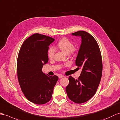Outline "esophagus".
<instances>
[{
  "label": "esophagus",
  "mask_w": 120,
  "mask_h": 120,
  "mask_svg": "<svg viewBox=\"0 0 120 120\" xmlns=\"http://www.w3.org/2000/svg\"><path fill=\"white\" fill-rule=\"evenodd\" d=\"M64 77V76L63 75H59V76H58V77H59V79L62 78H63V77Z\"/></svg>",
  "instance_id": "34e87169"
}]
</instances>
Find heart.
Listing matches in <instances>:
<instances>
[{
    "instance_id": "obj_1",
    "label": "heart",
    "mask_w": 120,
    "mask_h": 120,
    "mask_svg": "<svg viewBox=\"0 0 120 120\" xmlns=\"http://www.w3.org/2000/svg\"><path fill=\"white\" fill-rule=\"evenodd\" d=\"M57 47L66 54H73L77 51L74 47V44L68 39L64 38L61 39L57 43ZM55 54V49L54 47H51L47 52V55L49 59H52Z\"/></svg>"
}]
</instances>
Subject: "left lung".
<instances>
[{"label":"left lung","mask_w":120,"mask_h":120,"mask_svg":"<svg viewBox=\"0 0 120 120\" xmlns=\"http://www.w3.org/2000/svg\"><path fill=\"white\" fill-rule=\"evenodd\" d=\"M72 35L82 39L76 65L82 70L78 79L69 76L66 92L71 101L80 104L88 101L96 93L102 77V56L98 43L91 35L83 30Z\"/></svg>","instance_id":"left-lung-1"}]
</instances>
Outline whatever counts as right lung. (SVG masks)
<instances>
[{
    "label": "right lung",
    "instance_id": "obj_1",
    "mask_svg": "<svg viewBox=\"0 0 120 120\" xmlns=\"http://www.w3.org/2000/svg\"><path fill=\"white\" fill-rule=\"evenodd\" d=\"M55 39L34 34L25 40L20 47L17 62V71L22 93L29 101L44 104L52 97L58 77L49 76L42 71L48 62L49 46Z\"/></svg>",
    "mask_w": 120,
    "mask_h": 120
}]
</instances>
